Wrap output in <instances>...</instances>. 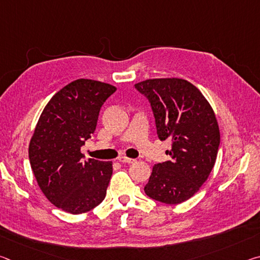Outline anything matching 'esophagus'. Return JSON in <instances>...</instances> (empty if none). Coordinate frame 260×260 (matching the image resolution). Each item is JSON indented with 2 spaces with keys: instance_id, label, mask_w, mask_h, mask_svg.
Segmentation results:
<instances>
[{
  "instance_id": "obj_1",
  "label": "esophagus",
  "mask_w": 260,
  "mask_h": 260,
  "mask_svg": "<svg viewBox=\"0 0 260 260\" xmlns=\"http://www.w3.org/2000/svg\"><path fill=\"white\" fill-rule=\"evenodd\" d=\"M119 161L124 162V164H132V162L135 161V159H132V158H127V157H119Z\"/></svg>"
}]
</instances>
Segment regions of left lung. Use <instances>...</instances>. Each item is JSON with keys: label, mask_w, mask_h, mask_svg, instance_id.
<instances>
[{"label": "left lung", "mask_w": 260, "mask_h": 260, "mask_svg": "<svg viewBox=\"0 0 260 260\" xmlns=\"http://www.w3.org/2000/svg\"><path fill=\"white\" fill-rule=\"evenodd\" d=\"M147 98L160 141L170 139V160L152 169L144 192L165 204H179L200 190L212 171L220 144L214 112L203 94L183 79H149L135 83Z\"/></svg>", "instance_id": "8db88e82"}]
</instances>
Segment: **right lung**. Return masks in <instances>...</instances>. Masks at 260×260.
I'll return each instance as SVG.
<instances>
[{
	"mask_svg": "<svg viewBox=\"0 0 260 260\" xmlns=\"http://www.w3.org/2000/svg\"><path fill=\"white\" fill-rule=\"evenodd\" d=\"M116 90L89 79L72 81L48 102L30 139L28 157L39 187L69 213L90 211L107 195L112 162L82 160L80 149L95 132L102 105Z\"/></svg>",
	"mask_w": 260,
	"mask_h": 260,
	"instance_id": "obj_1",
	"label": "right lung"
}]
</instances>
